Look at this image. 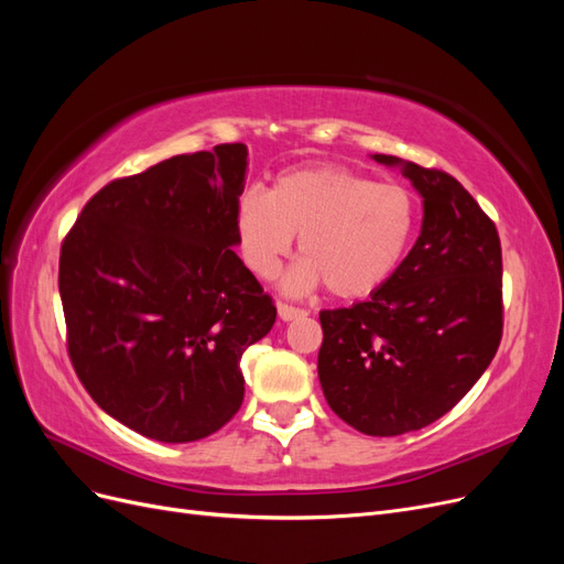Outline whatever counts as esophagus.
Returning <instances> with one entry per match:
<instances>
[{"label": "esophagus", "instance_id": "obj_1", "mask_svg": "<svg viewBox=\"0 0 564 564\" xmlns=\"http://www.w3.org/2000/svg\"><path fill=\"white\" fill-rule=\"evenodd\" d=\"M278 315H280L282 322H292L296 317H303L305 311L294 308V305H289V303H278Z\"/></svg>", "mask_w": 564, "mask_h": 564}]
</instances>
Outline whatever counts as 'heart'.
Returning a JSON list of instances; mask_svg holds the SVG:
<instances>
[{
	"mask_svg": "<svg viewBox=\"0 0 564 564\" xmlns=\"http://www.w3.org/2000/svg\"><path fill=\"white\" fill-rule=\"evenodd\" d=\"M416 224V202L398 183H373L344 166H308L275 178L265 193L235 204L247 268L263 280L280 272L294 235L303 259L286 272V294L327 284L336 299H367L395 275Z\"/></svg>",
	"mask_w": 564,
	"mask_h": 564,
	"instance_id": "b5f03b06",
	"label": "heart"
}]
</instances>
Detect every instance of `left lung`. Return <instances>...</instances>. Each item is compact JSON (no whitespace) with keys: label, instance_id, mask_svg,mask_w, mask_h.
<instances>
[{"label":"left lung","instance_id":"obj_1","mask_svg":"<svg viewBox=\"0 0 564 564\" xmlns=\"http://www.w3.org/2000/svg\"><path fill=\"white\" fill-rule=\"evenodd\" d=\"M371 160L412 181L421 232L377 294L319 313L317 373L336 416L392 437L445 416L494 360L503 270L497 228L456 178L392 155Z\"/></svg>","mask_w":564,"mask_h":564}]
</instances>
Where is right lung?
I'll return each instance as SVG.
<instances>
[{"label": "right lung", "mask_w": 564, "mask_h": 564, "mask_svg": "<svg viewBox=\"0 0 564 564\" xmlns=\"http://www.w3.org/2000/svg\"><path fill=\"white\" fill-rule=\"evenodd\" d=\"M245 143L119 178L61 247L67 352L106 414L158 442L216 433L245 400L240 360L278 311L235 253Z\"/></svg>", "instance_id": "right-lung-1"}]
</instances>
